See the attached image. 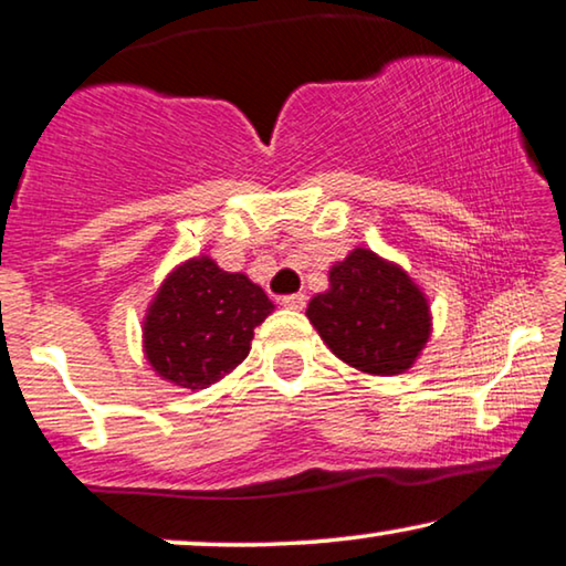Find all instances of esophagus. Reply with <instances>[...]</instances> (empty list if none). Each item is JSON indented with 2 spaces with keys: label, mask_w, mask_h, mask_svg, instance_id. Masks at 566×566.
I'll return each instance as SVG.
<instances>
[{
  "label": "esophagus",
  "mask_w": 566,
  "mask_h": 566,
  "mask_svg": "<svg viewBox=\"0 0 566 566\" xmlns=\"http://www.w3.org/2000/svg\"><path fill=\"white\" fill-rule=\"evenodd\" d=\"M281 303H283L285 308H296V311H301L303 306H306V296H303V293H289V296L281 298Z\"/></svg>",
  "instance_id": "34e87169"
}]
</instances>
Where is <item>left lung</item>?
<instances>
[{
  "label": "left lung",
  "mask_w": 566,
  "mask_h": 566,
  "mask_svg": "<svg viewBox=\"0 0 566 566\" xmlns=\"http://www.w3.org/2000/svg\"><path fill=\"white\" fill-rule=\"evenodd\" d=\"M306 316L342 363L370 375L406 373L431 334L423 291L367 248L332 265L329 291L311 298Z\"/></svg>",
  "instance_id": "obj_1"
}]
</instances>
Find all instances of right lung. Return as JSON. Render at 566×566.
Listing matches in <instances>:
<instances>
[{
	"label": "right lung",
	"instance_id": "right-lung-1",
	"mask_svg": "<svg viewBox=\"0 0 566 566\" xmlns=\"http://www.w3.org/2000/svg\"><path fill=\"white\" fill-rule=\"evenodd\" d=\"M273 301L242 273L201 255L186 260L155 293L143 322L145 357L163 380L203 390L250 355Z\"/></svg>",
	"mask_w": 566,
	"mask_h": 566
}]
</instances>
